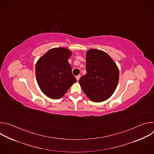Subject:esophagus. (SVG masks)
<instances>
[{"mask_svg":"<svg viewBox=\"0 0 154 154\" xmlns=\"http://www.w3.org/2000/svg\"><path fill=\"white\" fill-rule=\"evenodd\" d=\"M80 75H79L76 76V79H77V82H78V81H79V80L80 79Z\"/></svg>","mask_w":154,"mask_h":154,"instance_id":"esophagus-1","label":"esophagus"}]
</instances>
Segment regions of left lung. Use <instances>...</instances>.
I'll return each instance as SVG.
<instances>
[{"mask_svg":"<svg viewBox=\"0 0 154 154\" xmlns=\"http://www.w3.org/2000/svg\"><path fill=\"white\" fill-rule=\"evenodd\" d=\"M86 74L79 79L81 88L94 102L110 97L116 89L119 71L115 62L104 51L92 49L86 53Z\"/></svg>","mask_w":154,"mask_h":154,"instance_id":"1","label":"left lung"}]
</instances>
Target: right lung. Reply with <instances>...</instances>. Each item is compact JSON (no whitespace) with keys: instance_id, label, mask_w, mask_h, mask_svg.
I'll return each mask as SVG.
<instances>
[{"instance_id":"1","label":"right lung","mask_w":154,"mask_h":154,"mask_svg":"<svg viewBox=\"0 0 154 154\" xmlns=\"http://www.w3.org/2000/svg\"><path fill=\"white\" fill-rule=\"evenodd\" d=\"M72 52L64 48L49 50L37 61L36 78L41 91L48 97L59 99L77 82L68 59Z\"/></svg>"}]
</instances>
